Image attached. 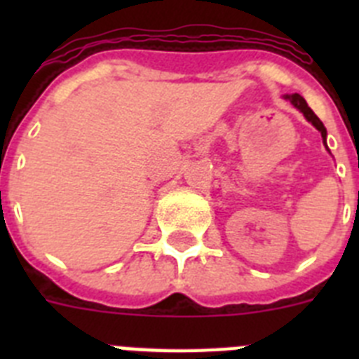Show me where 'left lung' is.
<instances>
[{"label": "left lung", "instance_id": "8db88e82", "mask_svg": "<svg viewBox=\"0 0 359 359\" xmlns=\"http://www.w3.org/2000/svg\"><path fill=\"white\" fill-rule=\"evenodd\" d=\"M286 98H287V100H290L291 104H293L294 107H297V109L302 111L304 116H306V118L309 120V122L313 123V126H315V128L318 129L320 133H322V138H323V142H325V136H327V131H325V128H323L322 120H320L318 116H316L315 113H313V109H311V107L307 106V102H306V100H304V97H300V95H298V93H294V95H286Z\"/></svg>", "mask_w": 359, "mask_h": 359}]
</instances>
